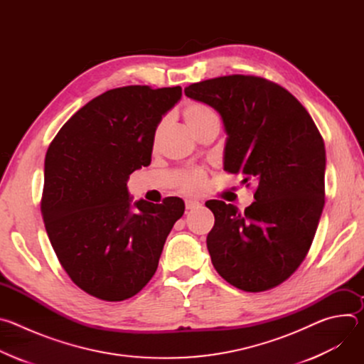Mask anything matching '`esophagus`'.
<instances>
[{"mask_svg": "<svg viewBox=\"0 0 364 364\" xmlns=\"http://www.w3.org/2000/svg\"><path fill=\"white\" fill-rule=\"evenodd\" d=\"M198 207H201V203H198L196 200H186V209L187 210H194V209H198Z\"/></svg>", "mask_w": 364, "mask_h": 364, "instance_id": "esophagus-1", "label": "esophagus"}]
</instances>
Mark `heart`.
<instances>
[{
	"label": "heart",
	"mask_w": 364,
	"mask_h": 364,
	"mask_svg": "<svg viewBox=\"0 0 364 364\" xmlns=\"http://www.w3.org/2000/svg\"><path fill=\"white\" fill-rule=\"evenodd\" d=\"M183 114H184V119H186L188 128L193 132L197 128L203 127L204 124L218 119V115L209 107H205V105H203V103H198V102L187 103ZM163 128H164V121L160 122L157 129H155V134H154L155 139L160 136ZM204 181H205L204 173L200 170H186V171H180L177 174V186L184 193L193 194V193L200 191L204 186Z\"/></svg>",
	"instance_id": "heart-1"
}]
</instances>
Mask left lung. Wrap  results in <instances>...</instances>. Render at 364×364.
I'll return each instance as SVG.
<instances>
[{"label":"left lung","mask_w":364,"mask_h":364,"mask_svg":"<svg viewBox=\"0 0 364 364\" xmlns=\"http://www.w3.org/2000/svg\"><path fill=\"white\" fill-rule=\"evenodd\" d=\"M184 93L219 112L225 171L256 183L243 213L220 200L205 203L215 215L205 239L212 264L242 291L271 289L296 271L313 243L324 207V141L296 97L267 79L223 76Z\"/></svg>","instance_id":"left-lung-1"}]
</instances>
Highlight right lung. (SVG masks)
Returning <instances> with one entry per match:
<instances>
[{"label": "right lung", "mask_w": 364, "mask_h": 364, "mask_svg": "<svg viewBox=\"0 0 364 364\" xmlns=\"http://www.w3.org/2000/svg\"><path fill=\"white\" fill-rule=\"evenodd\" d=\"M181 87L111 89L87 102L51 141L41 215L63 269L103 301L138 294L157 271L184 201H132L129 174L151 163L154 134Z\"/></svg>", "instance_id": "add662e5"}]
</instances>
